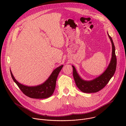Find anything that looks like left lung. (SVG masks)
<instances>
[{
  "label": "left lung",
  "instance_id": "obj_1",
  "mask_svg": "<svg viewBox=\"0 0 126 126\" xmlns=\"http://www.w3.org/2000/svg\"><path fill=\"white\" fill-rule=\"evenodd\" d=\"M112 45V54L110 63L104 72L94 80L85 81L82 79L74 67H73V75L77 87L80 90L86 93H96L102 89L108 84L113 76L116 69L117 59L115 54V47L113 40L108 33Z\"/></svg>",
  "mask_w": 126,
  "mask_h": 126
}]
</instances>
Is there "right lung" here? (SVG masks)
<instances>
[{"instance_id": "add662e5", "label": "right lung", "mask_w": 126, "mask_h": 126, "mask_svg": "<svg viewBox=\"0 0 126 126\" xmlns=\"http://www.w3.org/2000/svg\"><path fill=\"white\" fill-rule=\"evenodd\" d=\"M63 67V65H61L56 68L45 82L36 86H27L19 83L14 77L11 70L10 73L14 82L26 96L34 99H45L49 98L53 94L58 75Z\"/></svg>"}]
</instances>
